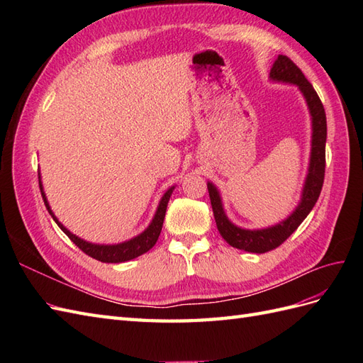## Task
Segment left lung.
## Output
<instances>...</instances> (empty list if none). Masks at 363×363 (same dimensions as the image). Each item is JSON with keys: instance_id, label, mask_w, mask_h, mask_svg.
<instances>
[{"instance_id": "left-lung-1", "label": "left lung", "mask_w": 363, "mask_h": 363, "mask_svg": "<svg viewBox=\"0 0 363 363\" xmlns=\"http://www.w3.org/2000/svg\"><path fill=\"white\" fill-rule=\"evenodd\" d=\"M269 77L272 80L292 83L300 87L303 92L307 106L312 115V152H311V167L309 174L304 183L303 199L298 207L295 208L294 213L281 221L277 225H272L262 230H245L239 228L235 224L228 221V218L224 213L221 196L212 183H207L208 196L213 208V216L216 221V227L219 233L227 240V242L239 250L250 251V252H267L274 248L280 247L286 240L298 225L304 221L306 216L311 213L318 196L321 194L324 174H325V139H327V119L324 106L318 96L313 86L306 79L301 69L288 57L279 56L274 62Z\"/></svg>"}]
</instances>
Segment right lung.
<instances>
[{
    "mask_svg": "<svg viewBox=\"0 0 363 363\" xmlns=\"http://www.w3.org/2000/svg\"><path fill=\"white\" fill-rule=\"evenodd\" d=\"M39 188H40L43 203H45L50 215L52 216L54 221L57 223V225L63 230V233L67 235L72 240V242L77 247H79L83 252H86L87 256H91V257L100 260V262H104V263L127 262V260L135 259V257H138L140 255H144V252H147L148 250H151L152 247H155V244L157 242V239H159V235L162 232L164 212H167V206H168V201H169V196H171V194L174 191V186H172L171 189H168L167 192H164V195L162 196V200H160V204L157 207V212L155 215V219H152L151 224L148 225V228L145 230V232H142L139 236L130 239V240H127V242H123V244H116V245H95V244H91V242H86V240H83L80 238H77L75 235H72L69 232L68 228H65L57 221V218L54 216V213L51 212L45 194H43V191H42L40 180H39Z\"/></svg>",
    "mask_w": 363,
    "mask_h": 363,
    "instance_id": "1",
    "label": "right lung"
}]
</instances>
